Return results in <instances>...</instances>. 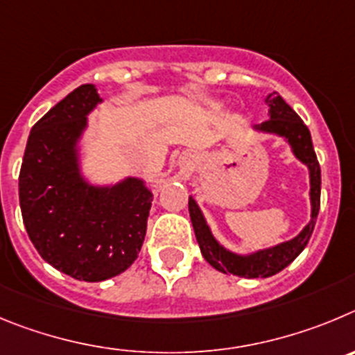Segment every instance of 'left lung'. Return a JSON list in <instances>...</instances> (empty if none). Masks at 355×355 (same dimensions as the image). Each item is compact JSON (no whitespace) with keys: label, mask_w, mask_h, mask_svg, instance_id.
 <instances>
[{"label":"left lung","mask_w":355,"mask_h":355,"mask_svg":"<svg viewBox=\"0 0 355 355\" xmlns=\"http://www.w3.org/2000/svg\"><path fill=\"white\" fill-rule=\"evenodd\" d=\"M267 102H269L270 107V118L261 123L260 129L285 136L290 145H292L293 154L297 155V159H301L309 168V177H311V193H309V196H311V221H309V225L292 241L283 242L276 248L263 249V251H258V253L249 254V257H237V254L230 253L223 245L217 244L209 226H207L205 219L201 216L200 209H198L196 201L189 198L191 221H193L196 241L200 244L203 258L219 272H232L241 277H269L285 269L286 265L292 263L309 242L315 223H317L318 210H320V164H318L317 154H315V148H313L309 129L302 122L301 116L277 94L269 95Z\"/></svg>","instance_id":"obj_1"}]
</instances>
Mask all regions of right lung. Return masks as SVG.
Masks as SVG:
<instances>
[{
    "label": "right lung",
    "mask_w": 355,
    "mask_h": 355,
    "mask_svg": "<svg viewBox=\"0 0 355 355\" xmlns=\"http://www.w3.org/2000/svg\"><path fill=\"white\" fill-rule=\"evenodd\" d=\"M98 101L94 85H81L47 111L31 129L19 173L22 221L35 249L79 281H104L129 269L154 201L136 178L111 189L79 178L74 143Z\"/></svg>",
    "instance_id": "obj_1"
}]
</instances>
